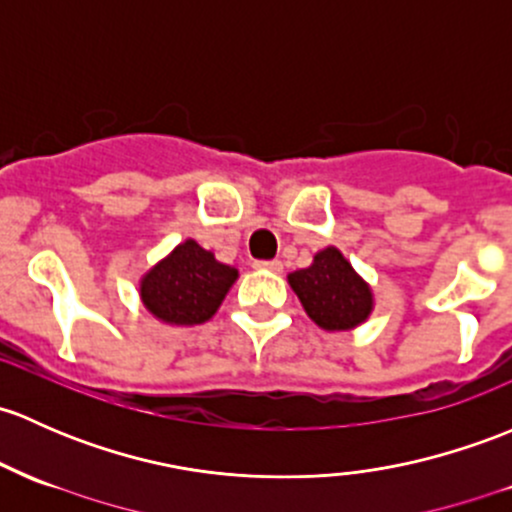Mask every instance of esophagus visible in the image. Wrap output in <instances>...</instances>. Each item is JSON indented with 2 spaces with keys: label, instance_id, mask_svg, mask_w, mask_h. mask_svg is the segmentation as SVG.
I'll return each instance as SVG.
<instances>
[{
  "label": "esophagus",
  "instance_id": "1",
  "mask_svg": "<svg viewBox=\"0 0 512 512\" xmlns=\"http://www.w3.org/2000/svg\"><path fill=\"white\" fill-rule=\"evenodd\" d=\"M257 270H270V272H282L284 265L279 260H257L255 262Z\"/></svg>",
  "mask_w": 512,
  "mask_h": 512
}]
</instances>
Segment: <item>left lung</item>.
<instances>
[{
    "label": "left lung",
    "mask_w": 512,
    "mask_h": 512,
    "mask_svg": "<svg viewBox=\"0 0 512 512\" xmlns=\"http://www.w3.org/2000/svg\"><path fill=\"white\" fill-rule=\"evenodd\" d=\"M306 314L326 331H346L365 321L373 306L370 289L336 247H326L314 265L289 274Z\"/></svg>",
    "instance_id": "1"
}]
</instances>
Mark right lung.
<instances>
[{
  "instance_id": "right-lung-1",
  "label": "right lung",
  "mask_w": 512,
  "mask_h": 512,
  "mask_svg": "<svg viewBox=\"0 0 512 512\" xmlns=\"http://www.w3.org/2000/svg\"><path fill=\"white\" fill-rule=\"evenodd\" d=\"M238 270L220 265L213 252L186 240L142 279V299L166 324H203L228 294Z\"/></svg>"
}]
</instances>
